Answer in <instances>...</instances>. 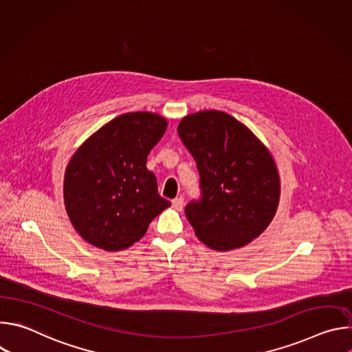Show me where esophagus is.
<instances>
[{"instance_id": "obj_1", "label": "esophagus", "mask_w": 352, "mask_h": 352, "mask_svg": "<svg viewBox=\"0 0 352 352\" xmlns=\"http://www.w3.org/2000/svg\"><path fill=\"white\" fill-rule=\"evenodd\" d=\"M171 204H173V208H174V209H177V210H182V208H184V197H182V196H179V197L173 199V200H171Z\"/></svg>"}]
</instances>
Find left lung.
<instances>
[{
    "label": "left lung",
    "mask_w": 352,
    "mask_h": 352,
    "mask_svg": "<svg viewBox=\"0 0 352 352\" xmlns=\"http://www.w3.org/2000/svg\"><path fill=\"white\" fill-rule=\"evenodd\" d=\"M178 135L195 159L200 197L185 208L196 236L214 250L245 246L276 214L280 178L265 144L223 111L185 117Z\"/></svg>",
    "instance_id": "1"
}]
</instances>
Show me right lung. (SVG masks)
I'll list each match as a JSON object with an SVG mask.
<instances>
[{"label": "right lung", "mask_w": 352, "mask_h": 352, "mask_svg": "<svg viewBox=\"0 0 352 352\" xmlns=\"http://www.w3.org/2000/svg\"><path fill=\"white\" fill-rule=\"evenodd\" d=\"M167 121L152 113L122 114L91 135L72 156L64 179L71 223L89 243L121 250L139 241L171 204L146 168Z\"/></svg>", "instance_id": "add662e5"}]
</instances>
